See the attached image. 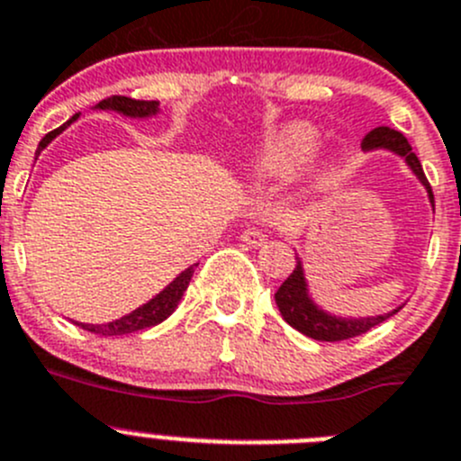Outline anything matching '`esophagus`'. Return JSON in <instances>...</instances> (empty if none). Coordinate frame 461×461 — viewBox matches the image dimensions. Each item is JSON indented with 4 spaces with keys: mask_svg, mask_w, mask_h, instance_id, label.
I'll use <instances>...</instances> for the list:
<instances>
[{
    "mask_svg": "<svg viewBox=\"0 0 461 461\" xmlns=\"http://www.w3.org/2000/svg\"><path fill=\"white\" fill-rule=\"evenodd\" d=\"M242 242L249 247H262L267 242V235L262 233L260 228H247L242 233Z\"/></svg>",
    "mask_w": 461,
    "mask_h": 461,
    "instance_id": "1",
    "label": "esophagus"
}]
</instances>
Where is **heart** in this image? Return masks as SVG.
Here are the masks:
<instances>
[{"label": "heart", "mask_w": 461, "mask_h": 461, "mask_svg": "<svg viewBox=\"0 0 461 461\" xmlns=\"http://www.w3.org/2000/svg\"><path fill=\"white\" fill-rule=\"evenodd\" d=\"M319 133L305 122H289V124L271 129L258 142L253 151L249 169L253 176L262 178H285L299 167L301 162L317 149Z\"/></svg>", "instance_id": "1"}]
</instances>
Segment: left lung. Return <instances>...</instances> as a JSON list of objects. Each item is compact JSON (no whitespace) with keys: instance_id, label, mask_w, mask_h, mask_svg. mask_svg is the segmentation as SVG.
Segmentation results:
<instances>
[{"instance_id":"left-lung-1","label":"left lung","mask_w":461,"mask_h":461,"mask_svg":"<svg viewBox=\"0 0 461 461\" xmlns=\"http://www.w3.org/2000/svg\"><path fill=\"white\" fill-rule=\"evenodd\" d=\"M362 149L365 151H371V149H389V151L398 153L401 158H405L407 167L414 172V176L419 178L420 183L428 190V196H430V203L435 205V194H432V187L425 178L423 167H420V160L416 158V153L411 151L410 142H407L405 135L401 131H393L389 126H378L371 133L365 135L362 140ZM276 305H278L280 314H283L285 321L292 328H296L299 332H303L305 337H312V339L319 341H341L350 339V337L365 335L366 330L375 328L378 323L387 321L389 317L398 312L396 308L387 314H378V317H359V319H341L335 317V314H328L310 299L308 283H305L303 265H301V258H296V267H294L292 274L287 276L283 285L276 292Z\"/></svg>"}]
</instances>
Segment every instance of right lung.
Here are the masks:
<instances>
[{
	"label": "right lung",
	"instance_id": "right-lung-1",
	"mask_svg": "<svg viewBox=\"0 0 461 461\" xmlns=\"http://www.w3.org/2000/svg\"><path fill=\"white\" fill-rule=\"evenodd\" d=\"M95 108H99V111H115V113H120V115H126V117H151L158 113V102H140V99H131V96L113 95V96H108V99H104V102L96 104ZM77 117H78V113L72 117V120L65 122L63 126H59V129H54L51 133H47L45 138L41 140V144H38L36 158L41 156L42 149H45L47 144L56 138V135L63 133V131L68 129L74 120H77ZM194 267L196 265H192V267H187L185 271H181V274H178L176 278L167 285V287L162 289L160 294H156V296H153L149 303L140 305L138 310H133V312L126 314V317L115 319V321H108V323H78V321H74V323H77V326H81L83 330L95 332V335H102V337L129 335V332H138V330H144V328L158 326V323L165 321V319H167L169 314L176 310V305L181 303L183 294H185L187 285H190V280H192V274H194Z\"/></svg>",
	"mask_w": 461,
	"mask_h": 461
}]
</instances>
